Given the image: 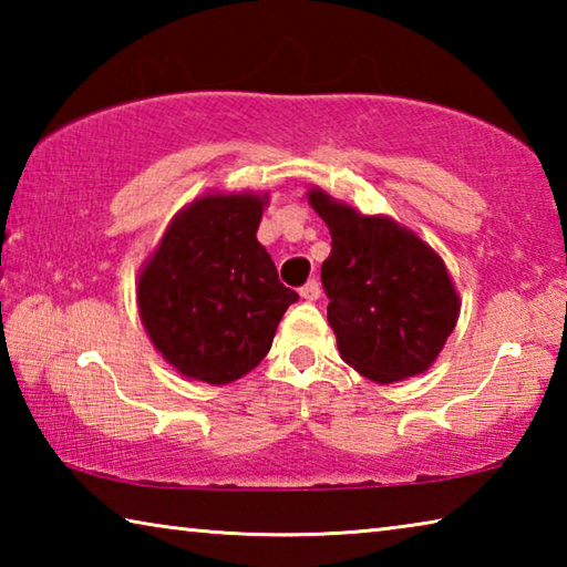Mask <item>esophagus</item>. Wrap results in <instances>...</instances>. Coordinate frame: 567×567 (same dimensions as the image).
<instances>
[{
    "mask_svg": "<svg viewBox=\"0 0 567 567\" xmlns=\"http://www.w3.org/2000/svg\"><path fill=\"white\" fill-rule=\"evenodd\" d=\"M320 282L318 280H310V282H305L302 287H300V295H302V300H318L320 297Z\"/></svg>",
    "mask_w": 567,
    "mask_h": 567,
    "instance_id": "34e87169",
    "label": "esophagus"
}]
</instances>
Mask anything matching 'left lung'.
I'll list each match as a JSON object with an SVG mask.
<instances>
[{"instance_id":"obj_1","label":"left lung","mask_w":567,"mask_h":567,"mask_svg":"<svg viewBox=\"0 0 567 567\" xmlns=\"http://www.w3.org/2000/svg\"><path fill=\"white\" fill-rule=\"evenodd\" d=\"M310 205L332 237L322 287L342 360L375 382L425 372L460 312L445 262L388 217L360 215L322 189L310 192Z\"/></svg>"}]
</instances>
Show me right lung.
<instances>
[{"label":"right lung","instance_id":"right-lung-1","mask_svg":"<svg viewBox=\"0 0 567 567\" xmlns=\"http://www.w3.org/2000/svg\"><path fill=\"white\" fill-rule=\"evenodd\" d=\"M265 197L207 195L167 227L140 275L137 302L155 348L182 375L227 385L272 348L297 295L257 243Z\"/></svg>","mask_w":567,"mask_h":567}]
</instances>
